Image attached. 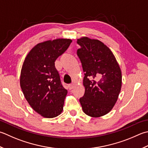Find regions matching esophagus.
<instances>
[{
    "label": "esophagus",
    "instance_id": "1",
    "mask_svg": "<svg viewBox=\"0 0 148 148\" xmlns=\"http://www.w3.org/2000/svg\"><path fill=\"white\" fill-rule=\"evenodd\" d=\"M74 84H69V85H68V87L69 88V90H72V88H74Z\"/></svg>",
    "mask_w": 148,
    "mask_h": 148
}]
</instances>
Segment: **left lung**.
Returning <instances> with one entry per match:
<instances>
[{
  "label": "left lung",
  "instance_id": "obj_1",
  "mask_svg": "<svg viewBox=\"0 0 148 148\" xmlns=\"http://www.w3.org/2000/svg\"><path fill=\"white\" fill-rule=\"evenodd\" d=\"M77 43L81 46L77 54L85 72V91L79 102L88 116H103L111 111L118 99L122 85L121 69L110 49L99 40L83 37Z\"/></svg>",
  "mask_w": 148,
  "mask_h": 148
}]
</instances>
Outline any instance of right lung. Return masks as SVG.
Returning <instances> with one entry per match:
<instances>
[{
    "label": "right lung",
    "instance_id": "obj_1",
    "mask_svg": "<svg viewBox=\"0 0 148 148\" xmlns=\"http://www.w3.org/2000/svg\"><path fill=\"white\" fill-rule=\"evenodd\" d=\"M72 42L59 38L38 43L23 63L20 86L28 103L34 111L46 118H53L63 111L67 90L63 87L54 65Z\"/></svg>",
    "mask_w": 148,
    "mask_h": 148
}]
</instances>
